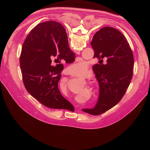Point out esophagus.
I'll list each match as a JSON object with an SVG mask.
<instances>
[{
    "label": "esophagus",
    "instance_id": "esophagus-1",
    "mask_svg": "<svg viewBox=\"0 0 150 150\" xmlns=\"http://www.w3.org/2000/svg\"><path fill=\"white\" fill-rule=\"evenodd\" d=\"M76 54H81V52H76Z\"/></svg>",
    "mask_w": 150,
    "mask_h": 150
}]
</instances>
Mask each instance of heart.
<instances>
[{
	"mask_svg": "<svg viewBox=\"0 0 150 150\" xmlns=\"http://www.w3.org/2000/svg\"><path fill=\"white\" fill-rule=\"evenodd\" d=\"M72 69L74 71L78 74V75H85L88 72V66L86 63L79 61L72 66Z\"/></svg>",
	"mask_w": 150,
	"mask_h": 150,
	"instance_id": "obj_1",
	"label": "heart"
}]
</instances>
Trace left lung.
I'll list each match as a JSON object with an SVG mask.
<instances>
[{"label":"left lung","mask_w":150,"mask_h":150,"mask_svg":"<svg viewBox=\"0 0 150 150\" xmlns=\"http://www.w3.org/2000/svg\"><path fill=\"white\" fill-rule=\"evenodd\" d=\"M56 23V37L68 41L66 30ZM91 45L94 52V58H105L107 64H96L93 67L100 86L99 97L92 109L82 110L92 115H100L116 105L125 95L133 75L134 56L131 49L119 30L104 27L93 36Z\"/></svg>","instance_id":"obj_1"}]
</instances>
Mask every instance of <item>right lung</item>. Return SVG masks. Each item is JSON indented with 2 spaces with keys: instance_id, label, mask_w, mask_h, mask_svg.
<instances>
[{
  "instance_id": "1",
  "label": "right lung",
  "mask_w": 150,
  "mask_h": 150,
  "mask_svg": "<svg viewBox=\"0 0 150 150\" xmlns=\"http://www.w3.org/2000/svg\"><path fill=\"white\" fill-rule=\"evenodd\" d=\"M55 57L71 63L75 55L68 41L57 38L56 21H46L34 27L23 43L19 59L23 82L27 91L44 105L71 110L74 106L58 88L63 66L62 63L56 67L51 65Z\"/></svg>"
}]
</instances>
